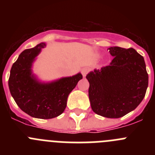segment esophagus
I'll use <instances>...</instances> for the list:
<instances>
[{"mask_svg": "<svg viewBox=\"0 0 155 155\" xmlns=\"http://www.w3.org/2000/svg\"><path fill=\"white\" fill-rule=\"evenodd\" d=\"M89 71H90V70L88 69V68H83V69L81 70V74H82V75H83V77H85L86 75L87 74V73L89 72Z\"/></svg>", "mask_w": 155, "mask_h": 155, "instance_id": "1", "label": "esophagus"}]
</instances>
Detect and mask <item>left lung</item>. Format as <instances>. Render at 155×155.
I'll return each mask as SVG.
<instances>
[{"instance_id":"1","label":"left lung","mask_w":155,"mask_h":155,"mask_svg":"<svg viewBox=\"0 0 155 155\" xmlns=\"http://www.w3.org/2000/svg\"><path fill=\"white\" fill-rule=\"evenodd\" d=\"M109 66L87 74L93 112L107 118H120L142 102L148 86L143 57L133 48L109 47Z\"/></svg>"}]
</instances>
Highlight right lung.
Here are the masks:
<instances>
[{
	"label": "right lung",
	"mask_w": 155,
	"mask_h": 155,
	"mask_svg": "<svg viewBox=\"0 0 155 155\" xmlns=\"http://www.w3.org/2000/svg\"><path fill=\"white\" fill-rule=\"evenodd\" d=\"M46 44L39 43L25 50L11 69L8 86L18 107L39 119H52L64 113L71 91L82 79L81 74L64 78L51 83H40L31 74V64Z\"/></svg>",
	"instance_id": "add662e5"
}]
</instances>
